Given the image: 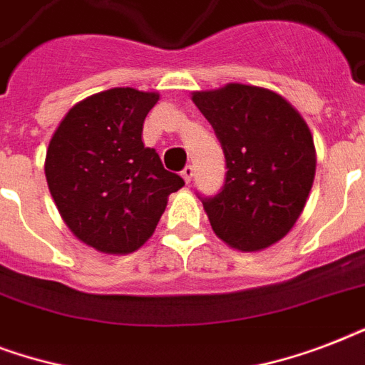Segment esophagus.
<instances>
[{
  "label": "esophagus",
  "instance_id": "esophagus-1",
  "mask_svg": "<svg viewBox=\"0 0 365 365\" xmlns=\"http://www.w3.org/2000/svg\"><path fill=\"white\" fill-rule=\"evenodd\" d=\"M193 172H195L193 166L187 165V166H185V168H183V170H182V178H183V180H185V182H187V183H191V180H193Z\"/></svg>",
  "mask_w": 365,
  "mask_h": 365
}]
</instances>
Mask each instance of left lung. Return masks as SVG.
<instances>
[{
    "label": "left lung",
    "mask_w": 365,
    "mask_h": 365,
    "mask_svg": "<svg viewBox=\"0 0 365 365\" xmlns=\"http://www.w3.org/2000/svg\"><path fill=\"white\" fill-rule=\"evenodd\" d=\"M225 155V180L214 197L199 195L214 233L257 252L294 227L312 187L317 157L309 126L272 91L231 83L193 93Z\"/></svg>",
    "instance_id": "1"
}]
</instances>
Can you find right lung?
Instances as JSON below:
<instances>
[{"label":"right lung","mask_w":365,"mask_h":365,"mask_svg":"<svg viewBox=\"0 0 365 365\" xmlns=\"http://www.w3.org/2000/svg\"><path fill=\"white\" fill-rule=\"evenodd\" d=\"M159 94L111 88L73 106L48 143L45 174L60 216L77 239L130 254L153 235L183 180L142 142Z\"/></svg>","instance_id":"add662e5"}]
</instances>
